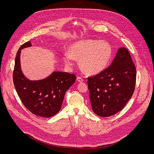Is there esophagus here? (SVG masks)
Wrapping results in <instances>:
<instances>
[{
	"label": "esophagus",
	"mask_w": 154,
	"mask_h": 154,
	"mask_svg": "<svg viewBox=\"0 0 154 154\" xmlns=\"http://www.w3.org/2000/svg\"><path fill=\"white\" fill-rule=\"evenodd\" d=\"M77 82H83V79L82 78V77H77Z\"/></svg>",
	"instance_id": "obj_1"
}]
</instances>
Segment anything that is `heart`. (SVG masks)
<instances>
[{
	"label": "heart",
	"mask_w": 154,
	"mask_h": 154,
	"mask_svg": "<svg viewBox=\"0 0 154 154\" xmlns=\"http://www.w3.org/2000/svg\"><path fill=\"white\" fill-rule=\"evenodd\" d=\"M112 56V48L105 41L86 39L75 42L69 52L63 54V60L68 66L79 59L81 69L87 74L96 75L106 69Z\"/></svg>",
	"instance_id": "1"
}]
</instances>
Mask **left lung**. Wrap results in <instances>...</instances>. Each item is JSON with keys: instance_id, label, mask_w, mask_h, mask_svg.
Wrapping results in <instances>:
<instances>
[{"instance_id": "left-lung-1", "label": "left lung", "mask_w": 154, "mask_h": 154, "mask_svg": "<svg viewBox=\"0 0 154 154\" xmlns=\"http://www.w3.org/2000/svg\"><path fill=\"white\" fill-rule=\"evenodd\" d=\"M136 77L135 66L128 51L119 48L109 67L88 77L93 112L98 116L108 117L121 111L134 94Z\"/></svg>"}]
</instances>
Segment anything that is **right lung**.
<instances>
[{"label":"right lung","instance_id":"1","mask_svg":"<svg viewBox=\"0 0 154 154\" xmlns=\"http://www.w3.org/2000/svg\"><path fill=\"white\" fill-rule=\"evenodd\" d=\"M31 46L30 41L25 42L17 52L13 73L14 85L22 103L31 113L49 118L60 110L64 94L74 83L76 76L56 71L42 80L27 79L20 69V55L21 49Z\"/></svg>","mask_w":154,"mask_h":154}]
</instances>
